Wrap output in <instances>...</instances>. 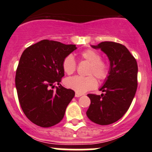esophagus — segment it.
Here are the masks:
<instances>
[{
	"mask_svg": "<svg viewBox=\"0 0 152 152\" xmlns=\"http://www.w3.org/2000/svg\"><path fill=\"white\" fill-rule=\"evenodd\" d=\"M82 96V94H80V93H77V92H76V94H75V96H76V97H80V96Z\"/></svg>",
	"mask_w": 152,
	"mask_h": 152,
	"instance_id": "1",
	"label": "esophagus"
}]
</instances>
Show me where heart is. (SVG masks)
<instances>
[{"label":"heart","instance_id":"obj_1","mask_svg":"<svg viewBox=\"0 0 152 152\" xmlns=\"http://www.w3.org/2000/svg\"><path fill=\"white\" fill-rule=\"evenodd\" d=\"M83 60L90 63L88 76H75L67 78L65 80V85L69 89H72L77 93L83 94L86 92L95 89L97 86L98 82L95 78L96 76L99 81H104L108 78L109 68L107 63L102 60L101 54L98 51L87 49L80 54ZM63 71L66 74H72L76 69V62L72 55H68L64 58L63 61ZM94 76L93 77V76Z\"/></svg>","mask_w":152,"mask_h":152}]
</instances>
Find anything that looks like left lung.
I'll return each instance as SVG.
<instances>
[{"mask_svg":"<svg viewBox=\"0 0 152 152\" xmlns=\"http://www.w3.org/2000/svg\"><path fill=\"white\" fill-rule=\"evenodd\" d=\"M101 49L110 61L109 76L102 86L100 96L88 94L91 103L86 115L94 123L107 125L117 122L132 104L138 87L136 60L121 43L105 41L92 46Z\"/></svg>","mask_w":152,"mask_h":152,"instance_id":"left-lung-1","label":"left lung"}]
</instances>
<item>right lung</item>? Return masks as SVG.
<instances>
[{"instance_id":"right-lung-1","label":"right lung","mask_w":152,"mask_h":152,"mask_svg":"<svg viewBox=\"0 0 152 152\" xmlns=\"http://www.w3.org/2000/svg\"><path fill=\"white\" fill-rule=\"evenodd\" d=\"M76 45L43 39L23 52L16 71L18 99L25 115L35 125L48 128L63 119L74 91L60 84L63 61ZM56 84L59 86L53 90Z\"/></svg>"}]
</instances>
